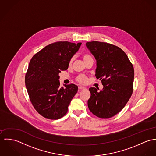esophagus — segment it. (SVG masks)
I'll return each mask as SVG.
<instances>
[{
    "label": "esophagus",
    "instance_id": "obj_1",
    "mask_svg": "<svg viewBox=\"0 0 156 156\" xmlns=\"http://www.w3.org/2000/svg\"><path fill=\"white\" fill-rule=\"evenodd\" d=\"M78 88H79L80 90H83V89H86V87L83 86H80L78 87Z\"/></svg>",
    "mask_w": 156,
    "mask_h": 156
}]
</instances>
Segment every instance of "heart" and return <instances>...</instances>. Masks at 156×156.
<instances>
[{
    "label": "heart",
    "mask_w": 156,
    "mask_h": 156,
    "mask_svg": "<svg viewBox=\"0 0 156 156\" xmlns=\"http://www.w3.org/2000/svg\"><path fill=\"white\" fill-rule=\"evenodd\" d=\"M83 59L84 60L85 62H86L87 60H88L89 59H91L92 58L91 56L88 54V53H84L83 55ZM73 58H71L69 60V66H70L72 63V62H73ZM76 80L77 82L81 83V84H84L86 83L87 81V78L86 76L85 75H83V74H81L80 75H78L76 78Z\"/></svg>",
    "instance_id": "heart-1"
}]
</instances>
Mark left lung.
<instances>
[{
    "label": "left lung",
    "instance_id": "1",
    "mask_svg": "<svg viewBox=\"0 0 156 156\" xmlns=\"http://www.w3.org/2000/svg\"><path fill=\"white\" fill-rule=\"evenodd\" d=\"M86 46L96 60V77L104 86L100 91L94 87L89 88L88 107L99 118L112 117L124 108L132 94L133 65L126 54L112 44L92 41L87 42Z\"/></svg>",
    "mask_w": 156,
    "mask_h": 156
}]
</instances>
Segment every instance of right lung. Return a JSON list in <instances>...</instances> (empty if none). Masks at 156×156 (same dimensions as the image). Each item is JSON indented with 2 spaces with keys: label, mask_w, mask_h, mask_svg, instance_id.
<instances>
[{
  "label": "right lung",
  "mask_w": 156,
  "mask_h": 156,
  "mask_svg": "<svg viewBox=\"0 0 156 156\" xmlns=\"http://www.w3.org/2000/svg\"><path fill=\"white\" fill-rule=\"evenodd\" d=\"M81 42L60 41L51 44L33 56L25 76L30 101L42 117L57 120L68 112L78 86L60 87L58 73L68 69L69 60L78 51Z\"/></svg>",
  "instance_id": "1"
}]
</instances>
